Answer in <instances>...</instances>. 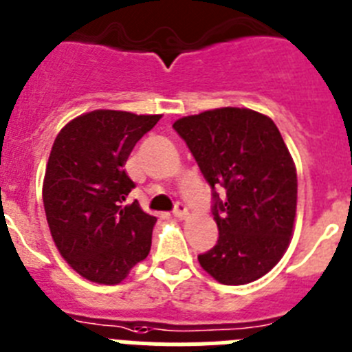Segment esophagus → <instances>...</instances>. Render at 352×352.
<instances>
[{
  "label": "esophagus",
  "instance_id": "34e87169",
  "mask_svg": "<svg viewBox=\"0 0 352 352\" xmlns=\"http://www.w3.org/2000/svg\"><path fill=\"white\" fill-rule=\"evenodd\" d=\"M188 208H186V205H182V204H177V207H175V210H173V215H175L177 219H186V217H188Z\"/></svg>",
  "mask_w": 352,
  "mask_h": 352
}]
</instances>
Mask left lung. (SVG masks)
<instances>
[{
  "label": "left lung",
  "instance_id": "left-lung-1",
  "mask_svg": "<svg viewBox=\"0 0 352 352\" xmlns=\"http://www.w3.org/2000/svg\"><path fill=\"white\" fill-rule=\"evenodd\" d=\"M173 128L214 191L219 240L198 256L226 286L258 280L289 247L296 217V166L283 135L265 113L239 107L177 119Z\"/></svg>",
  "mask_w": 352,
  "mask_h": 352
}]
</instances>
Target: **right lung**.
Masks as SVG:
<instances>
[{"instance_id":"right-lung-1","label":"right lung","mask_w":352,"mask_h":352,"mask_svg":"<svg viewBox=\"0 0 352 352\" xmlns=\"http://www.w3.org/2000/svg\"><path fill=\"white\" fill-rule=\"evenodd\" d=\"M161 116L93 110L75 117L54 140L43 179V207L59 254L96 284H121L151 251L156 217L138 201L124 164Z\"/></svg>"}]
</instances>
